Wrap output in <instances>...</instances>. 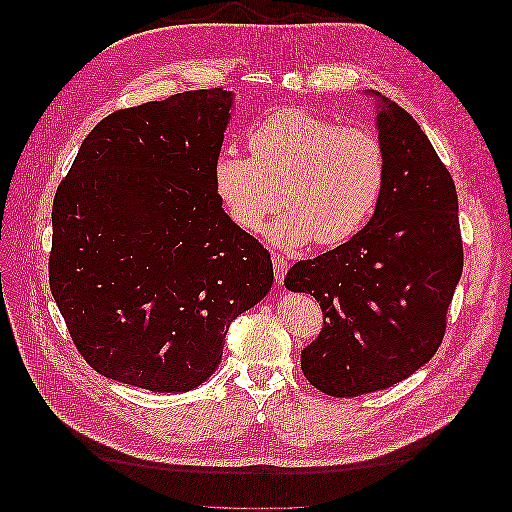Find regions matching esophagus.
I'll list each match as a JSON object with an SVG mask.
<instances>
[{"instance_id":"esophagus-1","label":"esophagus","mask_w":512,"mask_h":512,"mask_svg":"<svg viewBox=\"0 0 512 512\" xmlns=\"http://www.w3.org/2000/svg\"><path fill=\"white\" fill-rule=\"evenodd\" d=\"M273 269H275V281L281 285L287 273V260L281 254H273Z\"/></svg>"}]
</instances>
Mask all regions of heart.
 <instances>
[{
	"instance_id": "1",
	"label": "heart",
	"mask_w": 512,
	"mask_h": 512,
	"mask_svg": "<svg viewBox=\"0 0 512 512\" xmlns=\"http://www.w3.org/2000/svg\"><path fill=\"white\" fill-rule=\"evenodd\" d=\"M250 154L225 150L212 179L231 221L248 233L283 204L269 229L277 248L339 246L367 225L383 196L385 152L362 127H339L302 108L266 116L250 133Z\"/></svg>"
}]
</instances>
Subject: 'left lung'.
<instances>
[{
	"label": "left lung",
	"instance_id": "1",
	"mask_svg": "<svg viewBox=\"0 0 512 512\" xmlns=\"http://www.w3.org/2000/svg\"><path fill=\"white\" fill-rule=\"evenodd\" d=\"M385 187L371 221L342 246L291 266L285 287L321 304L325 323L302 350L304 377L354 398L392 387L440 348L462 275L456 187L404 108L377 91Z\"/></svg>",
	"mask_w": 512,
	"mask_h": 512
}]
</instances>
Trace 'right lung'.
Masks as SVG:
<instances>
[{
    "instance_id": "right-lung-1",
    "label": "right lung",
    "mask_w": 512,
    "mask_h": 512,
    "mask_svg": "<svg viewBox=\"0 0 512 512\" xmlns=\"http://www.w3.org/2000/svg\"><path fill=\"white\" fill-rule=\"evenodd\" d=\"M233 93L198 89L106 116L85 137L52 208L50 287L81 356L150 392H189L225 335L273 285L212 170Z\"/></svg>"
}]
</instances>
